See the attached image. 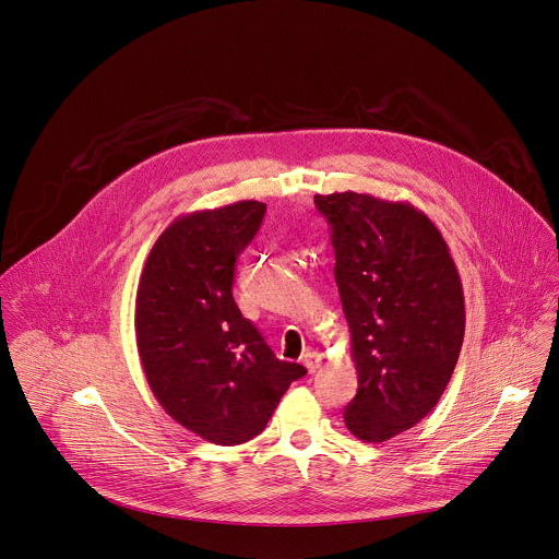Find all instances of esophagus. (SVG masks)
I'll use <instances>...</instances> for the list:
<instances>
[{
  "mask_svg": "<svg viewBox=\"0 0 559 559\" xmlns=\"http://www.w3.org/2000/svg\"><path fill=\"white\" fill-rule=\"evenodd\" d=\"M302 365L307 367V371L314 372L319 369V365H321V356L314 354V352H307V354L302 356Z\"/></svg>",
  "mask_w": 559,
  "mask_h": 559,
  "instance_id": "1",
  "label": "esophagus"
}]
</instances>
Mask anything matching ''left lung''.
Returning a JSON list of instances; mask_svg holds the SVG:
<instances>
[{
  "label": "left lung",
  "instance_id": "8db88e82",
  "mask_svg": "<svg viewBox=\"0 0 559 559\" xmlns=\"http://www.w3.org/2000/svg\"><path fill=\"white\" fill-rule=\"evenodd\" d=\"M332 229L334 278L352 334L358 392L345 425L379 443L441 399L465 334L461 276L433 221L407 201L314 194Z\"/></svg>",
  "mask_w": 559,
  "mask_h": 559
}]
</instances>
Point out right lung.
Wrapping results in <instances>:
<instances>
[{"instance_id":"obj_1","label":"right lung","mask_w":559,"mask_h":559,"mask_svg":"<svg viewBox=\"0 0 559 559\" xmlns=\"http://www.w3.org/2000/svg\"><path fill=\"white\" fill-rule=\"evenodd\" d=\"M265 214L238 201L178 216L150 250L134 300L141 367L163 409L190 433L238 445L261 433L292 381L307 374L278 360L238 309V254Z\"/></svg>"}]
</instances>
